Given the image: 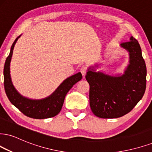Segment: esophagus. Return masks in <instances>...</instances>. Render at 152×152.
Wrapping results in <instances>:
<instances>
[{
  "label": "esophagus",
  "instance_id": "1",
  "mask_svg": "<svg viewBox=\"0 0 152 152\" xmlns=\"http://www.w3.org/2000/svg\"><path fill=\"white\" fill-rule=\"evenodd\" d=\"M80 72H81L82 76H85L86 73L87 72V67L85 65H82L80 68Z\"/></svg>",
  "mask_w": 152,
  "mask_h": 152
}]
</instances>
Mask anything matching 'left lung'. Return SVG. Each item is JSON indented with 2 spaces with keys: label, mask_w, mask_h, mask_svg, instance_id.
Instances as JSON below:
<instances>
[{
  "label": "left lung",
  "mask_w": 152,
  "mask_h": 152,
  "mask_svg": "<svg viewBox=\"0 0 152 152\" xmlns=\"http://www.w3.org/2000/svg\"><path fill=\"white\" fill-rule=\"evenodd\" d=\"M121 46L130 56L124 74L111 76L89 67L85 76L89 84L91 111L102 118H115L128 113L145 92L147 67L139 43L131 37Z\"/></svg>",
  "instance_id": "8db88e82"
}]
</instances>
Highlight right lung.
I'll use <instances>...</instances> for the list:
<instances>
[{"label":"right lung","mask_w":152,"mask_h":152,"mask_svg":"<svg viewBox=\"0 0 152 152\" xmlns=\"http://www.w3.org/2000/svg\"><path fill=\"white\" fill-rule=\"evenodd\" d=\"M20 36L16 38L13 42L10 54L7 57L4 65V87L7 98L12 104L28 117L35 119H44L54 117L61 111L67 93L75 84L81 80L82 78L81 72L77 73L65 80L51 95L45 99L34 100L22 96L13 86L10 74V64L13 48Z\"/></svg>","instance_id":"right-lung-1"}]
</instances>
